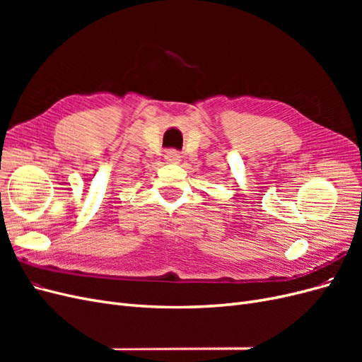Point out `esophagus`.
<instances>
[{
    "label": "esophagus",
    "mask_w": 362,
    "mask_h": 362,
    "mask_svg": "<svg viewBox=\"0 0 362 362\" xmlns=\"http://www.w3.org/2000/svg\"><path fill=\"white\" fill-rule=\"evenodd\" d=\"M164 158H166V161L169 163H178L181 156L177 149H168L166 154H164Z\"/></svg>",
    "instance_id": "esophagus-1"
}]
</instances>
